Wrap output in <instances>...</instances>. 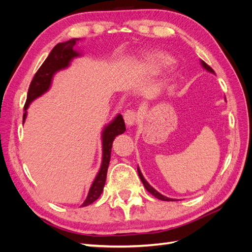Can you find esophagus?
Returning a JSON list of instances; mask_svg holds the SVG:
<instances>
[{
	"mask_svg": "<svg viewBox=\"0 0 252 252\" xmlns=\"http://www.w3.org/2000/svg\"><path fill=\"white\" fill-rule=\"evenodd\" d=\"M124 121L128 127H131V126L135 125L136 122H138V116H136L135 111L127 110L124 113Z\"/></svg>",
	"mask_w": 252,
	"mask_h": 252,
	"instance_id": "obj_1",
	"label": "esophagus"
}]
</instances>
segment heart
Returning a JSON list of instances; mask_svg holds the SVG:
<instances>
[{
    "label": "heart",
    "instance_id": "b5f03b06",
    "mask_svg": "<svg viewBox=\"0 0 252 252\" xmlns=\"http://www.w3.org/2000/svg\"><path fill=\"white\" fill-rule=\"evenodd\" d=\"M175 64V60L168 53L162 51H156L149 53L143 60V67L151 72H159L166 68H169Z\"/></svg>",
    "mask_w": 252,
    "mask_h": 252
}]
</instances>
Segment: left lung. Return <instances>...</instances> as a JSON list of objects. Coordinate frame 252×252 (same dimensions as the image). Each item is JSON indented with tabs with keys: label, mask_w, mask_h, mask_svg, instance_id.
<instances>
[{
	"label": "left lung",
	"mask_w": 252,
	"mask_h": 252,
	"mask_svg": "<svg viewBox=\"0 0 252 252\" xmlns=\"http://www.w3.org/2000/svg\"><path fill=\"white\" fill-rule=\"evenodd\" d=\"M201 65H202V67L204 68V69H206L207 70L208 72H211V73H215V71H213V69L212 68L210 67V66H208L207 64H206L204 61H202L201 60ZM138 173H139V177H140V179H141V181H142V183L144 184V186H145V188H146V190L148 192H150L152 195L154 196H156L157 199H158V200H162V201H174L173 199H170V197H167V196H165V195H163V194H161L159 192H158L157 190L152 187L151 185H149V183L144 179V177H143V174H142V172H141V170H140V168H139V166H138Z\"/></svg>",
	"instance_id": "8db88e82"
}]
</instances>
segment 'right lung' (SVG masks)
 Segmentation results:
<instances>
[{
  "mask_svg": "<svg viewBox=\"0 0 252 252\" xmlns=\"http://www.w3.org/2000/svg\"><path fill=\"white\" fill-rule=\"evenodd\" d=\"M80 39H71L67 42L59 43L57 44L53 49L50 51L47 59L44 61L42 66L36 71L34 77L30 83V86L27 94V100L24 106L25 113L23 114V124L25 123V120L27 118V109L29 105L33 102L35 98L40 97L45 93H47L51 86L52 78L58 71L66 69L69 67L71 61L74 58H79L82 55L75 49V45H77ZM126 130L125 122L123 120L122 114H118L109 124L106 125L102 131V163L100 170H98L94 181L90 186L88 195L86 200L82 204V207L84 206H88L93 204L95 200L98 199L104 189V185L106 182V177H107V170L110 162V155H111V148L113 140L119 134L124 133Z\"/></svg>",
  "mask_w": 252,
  "mask_h": 252,
  "instance_id": "add662e5",
  "label": "right lung"
}]
</instances>
